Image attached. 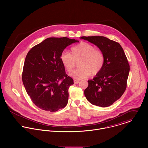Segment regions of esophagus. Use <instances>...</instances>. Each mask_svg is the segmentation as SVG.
I'll list each match as a JSON object with an SVG mask.
<instances>
[{"instance_id":"34e87169","label":"esophagus","mask_w":148,"mask_h":148,"mask_svg":"<svg viewBox=\"0 0 148 148\" xmlns=\"http://www.w3.org/2000/svg\"><path fill=\"white\" fill-rule=\"evenodd\" d=\"M80 82V81L79 80H74V83L75 84H79V83Z\"/></svg>"}]
</instances>
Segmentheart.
I'll return each mask as SVG.
<instances>
[{
	"mask_svg": "<svg viewBox=\"0 0 148 148\" xmlns=\"http://www.w3.org/2000/svg\"><path fill=\"white\" fill-rule=\"evenodd\" d=\"M60 59L68 73H72L79 63V68L72 76L76 79L88 77L91 75L96 76L102 70L104 64V56L101 51L96 49L89 42H82L72 47L71 54L63 52Z\"/></svg>",
	"mask_w": 148,
	"mask_h": 148,
	"instance_id": "obj_1",
	"label": "heart"
}]
</instances>
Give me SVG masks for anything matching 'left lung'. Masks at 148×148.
Returning <instances> with one entry per match:
<instances>
[{"label":"left lung","instance_id":"obj_1","mask_svg":"<svg viewBox=\"0 0 148 148\" xmlns=\"http://www.w3.org/2000/svg\"><path fill=\"white\" fill-rule=\"evenodd\" d=\"M80 39L94 44L104 56L103 68L93 80L88 81L85 96L93 105L111 106L121 97L127 88L130 66L124 51L119 42L104 36H82Z\"/></svg>","mask_w":148,"mask_h":148}]
</instances>
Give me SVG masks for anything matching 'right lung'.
<instances>
[{
    "label": "right lung",
    "instance_id": "right-lung-1",
    "mask_svg": "<svg viewBox=\"0 0 148 148\" xmlns=\"http://www.w3.org/2000/svg\"><path fill=\"white\" fill-rule=\"evenodd\" d=\"M76 42H79L66 37L49 38L28 52L22 81L33 103L41 109L53 112L66 106L73 80L66 74L60 55Z\"/></svg>",
    "mask_w": 148,
    "mask_h": 148
}]
</instances>
